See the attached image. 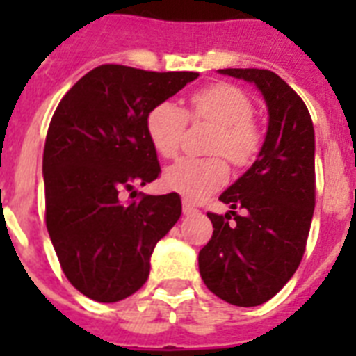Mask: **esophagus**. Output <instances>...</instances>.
Masks as SVG:
<instances>
[{
  "instance_id": "34e87169",
  "label": "esophagus",
  "mask_w": 356,
  "mask_h": 356,
  "mask_svg": "<svg viewBox=\"0 0 356 356\" xmlns=\"http://www.w3.org/2000/svg\"><path fill=\"white\" fill-rule=\"evenodd\" d=\"M197 212V209H195L190 201H183V214L184 216H190V214H195Z\"/></svg>"
}]
</instances>
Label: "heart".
Instances as JSON below:
<instances>
[{
  "label": "heart",
  "instance_id": "heart-1",
  "mask_svg": "<svg viewBox=\"0 0 356 356\" xmlns=\"http://www.w3.org/2000/svg\"><path fill=\"white\" fill-rule=\"evenodd\" d=\"M253 105L240 88L233 85H212L197 90L190 97V118L205 120L216 127L209 153L227 156L243 166L251 162L260 145V133L251 122ZM186 125V114L173 103L162 102L145 116V134L151 147L164 159L177 155L181 134ZM179 159L164 172V186L172 192L201 200L225 184L229 168L222 156Z\"/></svg>",
  "mask_w": 356,
  "mask_h": 356
}]
</instances>
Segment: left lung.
<instances>
[{"mask_svg": "<svg viewBox=\"0 0 356 356\" xmlns=\"http://www.w3.org/2000/svg\"><path fill=\"white\" fill-rule=\"evenodd\" d=\"M218 72L259 88L268 131L257 161L220 195L231 211L207 214L214 233L200 251V273L223 301L257 307L292 279L303 259L314 214V125L303 99L270 70Z\"/></svg>", "mask_w": 356, "mask_h": 356, "instance_id": "left-lung-1", "label": "left lung"}]
</instances>
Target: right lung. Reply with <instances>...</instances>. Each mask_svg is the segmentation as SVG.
<instances>
[{"label": "right lung", "instance_id": "add662e5", "mask_svg": "<svg viewBox=\"0 0 356 356\" xmlns=\"http://www.w3.org/2000/svg\"><path fill=\"white\" fill-rule=\"evenodd\" d=\"M197 77L103 64L58 103L42 161L46 225L64 275L86 298L116 303L142 288L156 242L181 218L175 192L122 195L161 173L147 113Z\"/></svg>", "mask_w": 356, "mask_h": 356}]
</instances>
